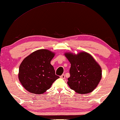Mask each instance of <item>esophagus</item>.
I'll return each mask as SVG.
<instances>
[{"instance_id":"obj_1","label":"esophagus","mask_w":120,"mask_h":120,"mask_svg":"<svg viewBox=\"0 0 120 120\" xmlns=\"http://www.w3.org/2000/svg\"><path fill=\"white\" fill-rule=\"evenodd\" d=\"M60 77L61 78V79H65V75H64V74L60 76Z\"/></svg>"}]
</instances>
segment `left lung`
Masks as SVG:
<instances>
[{
	"label": "left lung",
	"mask_w": 120,
	"mask_h": 120,
	"mask_svg": "<svg viewBox=\"0 0 120 120\" xmlns=\"http://www.w3.org/2000/svg\"><path fill=\"white\" fill-rule=\"evenodd\" d=\"M64 55L71 63L68 86L80 94L93 91L102 78L101 68L99 64L86 52L77 55L68 52Z\"/></svg>",
	"instance_id": "8db88e82"
}]
</instances>
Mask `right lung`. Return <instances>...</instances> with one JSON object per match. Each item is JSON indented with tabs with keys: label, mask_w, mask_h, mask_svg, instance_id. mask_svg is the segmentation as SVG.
I'll return each mask as SVG.
<instances>
[{
	"label": "right lung",
	"mask_w": 120,
	"mask_h": 120,
	"mask_svg": "<svg viewBox=\"0 0 120 120\" xmlns=\"http://www.w3.org/2000/svg\"><path fill=\"white\" fill-rule=\"evenodd\" d=\"M55 53L46 49L37 50L27 56L19 69V79L31 93L42 94L60 78L50 62Z\"/></svg>",
	"instance_id": "add662e5"
}]
</instances>
